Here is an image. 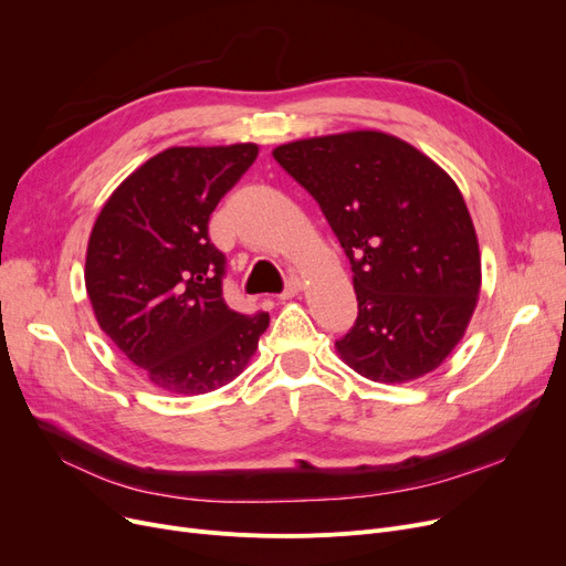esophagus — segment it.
Wrapping results in <instances>:
<instances>
[{"label":"esophagus","mask_w":566,"mask_h":566,"mask_svg":"<svg viewBox=\"0 0 566 566\" xmlns=\"http://www.w3.org/2000/svg\"><path fill=\"white\" fill-rule=\"evenodd\" d=\"M300 290H302V281H300L297 276H290V279L285 281V290L279 294V300H281V302H285V300L297 297Z\"/></svg>","instance_id":"esophagus-1"}]
</instances>
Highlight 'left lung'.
I'll use <instances>...</instances> for the list:
<instances>
[{
  "mask_svg": "<svg viewBox=\"0 0 566 566\" xmlns=\"http://www.w3.org/2000/svg\"><path fill=\"white\" fill-rule=\"evenodd\" d=\"M274 158L315 198L353 264L359 315L336 340L340 359L385 385L436 370L463 338L481 287L459 186L380 130L287 143Z\"/></svg>",
  "mask_w": 566,
  "mask_h": 566,
  "instance_id": "1",
  "label": "left lung"
}]
</instances>
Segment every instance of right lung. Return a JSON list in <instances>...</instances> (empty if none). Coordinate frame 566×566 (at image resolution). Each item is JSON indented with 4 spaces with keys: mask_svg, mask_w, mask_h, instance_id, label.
Wrapping results in <instances>:
<instances>
[{
    "mask_svg": "<svg viewBox=\"0 0 566 566\" xmlns=\"http://www.w3.org/2000/svg\"><path fill=\"white\" fill-rule=\"evenodd\" d=\"M258 156V145L172 147L107 198L94 223L85 285L101 329L170 394L196 396L247 368L269 313L223 300L226 255L209 217Z\"/></svg>",
    "mask_w": 566,
    "mask_h": 566,
    "instance_id": "right-lung-1",
    "label": "right lung"
}]
</instances>
